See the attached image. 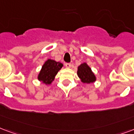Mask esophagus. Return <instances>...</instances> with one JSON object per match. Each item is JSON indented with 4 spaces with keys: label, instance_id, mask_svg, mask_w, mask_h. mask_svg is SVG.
<instances>
[{
    "label": "esophagus",
    "instance_id": "obj_1",
    "mask_svg": "<svg viewBox=\"0 0 134 134\" xmlns=\"http://www.w3.org/2000/svg\"><path fill=\"white\" fill-rule=\"evenodd\" d=\"M64 64H65V67H67V68H70V67H71V65H72L70 63H65Z\"/></svg>",
    "mask_w": 134,
    "mask_h": 134
}]
</instances>
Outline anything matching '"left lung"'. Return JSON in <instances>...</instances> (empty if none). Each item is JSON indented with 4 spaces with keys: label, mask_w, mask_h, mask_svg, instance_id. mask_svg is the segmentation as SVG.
<instances>
[{
    "label": "left lung",
    "mask_w": 134,
    "mask_h": 134,
    "mask_svg": "<svg viewBox=\"0 0 134 134\" xmlns=\"http://www.w3.org/2000/svg\"><path fill=\"white\" fill-rule=\"evenodd\" d=\"M77 75L80 80L83 83H92L95 82L96 77L94 73L92 72V70L86 63H83L78 67Z\"/></svg>",
    "instance_id": "8db88e82"
}]
</instances>
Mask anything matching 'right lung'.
<instances>
[{"instance_id":"right-lung-1","label":"right lung","mask_w":134,"mask_h":134,"mask_svg":"<svg viewBox=\"0 0 134 134\" xmlns=\"http://www.w3.org/2000/svg\"><path fill=\"white\" fill-rule=\"evenodd\" d=\"M63 64L60 62H56L53 59H47L44 62L42 67V70L38 75V80L43 83L49 85L54 80L55 75H57Z\"/></svg>"}]
</instances>
